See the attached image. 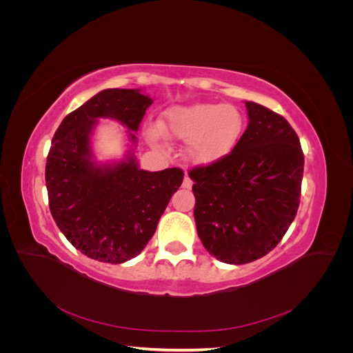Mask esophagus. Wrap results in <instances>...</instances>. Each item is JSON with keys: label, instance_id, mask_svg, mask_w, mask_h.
I'll return each mask as SVG.
<instances>
[{"label": "esophagus", "instance_id": "1", "mask_svg": "<svg viewBox=\"0 0 353 353\" xmlns=\"http://www.w3.org/2000/svg\"><path fill=\"white\" fill-rule=\"evenodd\" d=\"M183 187H184V188H191V187H193V181L190 179L188 175H185V178H184V181H183Z\"/></svg>", "mask_w": 353, "mask_h": 353}]
</instances>
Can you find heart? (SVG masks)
Here are the masks:
<instances>
[{"label": "heart", "instance_id": "obj_1", "mask_svg": "<svg viewBox=\"0 0 353 353\" xmlns=\"http://www.w3.org/2000/svg\"><path fill=\"white\" fill-rule=\"evenodd\" d=\"M243 114L232 104L194 103L172 105L160 125L145 128L148 141L160 144L163 137L185 143V156L196 165H212L227 157L240 140Z\"/></svg>", "mask_w": 353, "mask_h": 353}]
</instances>
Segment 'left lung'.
Listing matches in <instances>:
<instances>
[{
  "instance_id": "1",
  "label": "left lung",
  "mask_w": 353,
  "mask_h": 353,
  "mask_svg": "<svg viewBox=\"0 0 353 353\" xmlns=\"http://www.w3.org/2000/svg\"><path fill=\"white\" fill-rule=\"evenodd\" d=\"M244 104L249 125L232 152L188 174L199 237L230 265L261 259L281 241L301 201L305 163L297 134L283 116Z\"/></svg>"
}]
</instances>
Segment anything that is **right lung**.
<instances>
[{
	"label": "right lung",
	"instance_id": "right-lung-1",
	"mask_svg": "<svg viewBox=\"0 0 353 353\" xmlns=\"http://www.w3.org/2000/svg\"><path fill=\"white\" fill-rule=\"evenodd\" d=\"M153 100L141 90L109 88L61 121L46 166L51 215L69 243L91 259L123 263L141 253L184 172L140 169L135 132ZM99 119L125 125L132 148L119 163L99 164L90 137Z\"/></svg>",
	"mask_w": 353,
	"mask_h": 353
}]
</instances>
